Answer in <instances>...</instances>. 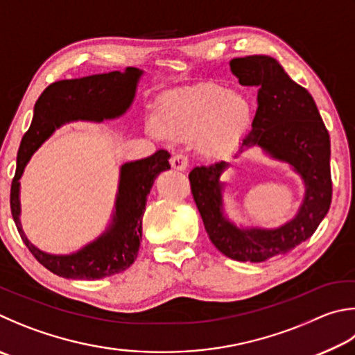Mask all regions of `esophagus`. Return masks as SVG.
Wrapping results in <instances>:
<instances>
[{"instance_id": "esophagus-1", "label": "esophagus", "mask_w": 355, "mask_h": 355, "mask_svg": "<svg viewBox=\"0 0 355 355\" xmlns=\"http://www.w3.org/2000/svg\"><path fill=\"white\" fill-rule=\"evenodd\" d=\"M171 166H172V169H175V171H186L189 166V159H188V157L183 155V153H177V155H173L171 158Z\"/></svg>"}]
</instances>
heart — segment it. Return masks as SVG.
Instances as JSON below:
<instances>
[{
	"label": "heart",
	"instance_id": "1",
	"mask_svg": "<svg viewBox=\"0 0 355 355\" xmlns=\"http://www.w3.org/2000/svg\"><path fill=\"white\" fill-rule=\"evenodd\" d=\"M253 119L254 110L247 96L206 82L164 96L153 113V128L171 141L197 138L203 155L220 157L234 149Z\"/></svg>",
	"mask_w": 355,
	"mask_h": 355
}]
</instances>
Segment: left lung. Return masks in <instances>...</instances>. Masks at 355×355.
I'll use <instances>...</instances> for the list:
<instances>
[{"instance_id": "1", "label": "left lung", "mask_w": 355, "mask_h": 355, "mask_svg": "<svg viewBox=\"0 0 355 355\" xmlns=\"http://www.w3.org/2000/svg\"><path fill=\"white\" fill-rule=\"evenodd\" d=\"M230 67L241 85L259 87L256 116L241 152L261 147L272 158L286 161L304 182V198L292 220L262 230L237 228L223 216L225 161L194 167L189 173L191 192L206 233L220 253L241 262H263L307 241L329 211L331 139L312 96L290 79L273 57H239Z\"/></svg>"}]
</instances>
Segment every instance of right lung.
<instances>
[{
	"mask_svg": "<svg viewBox=\"0 0 355 355\" xmlns=\"http://www.w3.org/2000/svg\"><path fill=\"white\" fill-rule=\"evenodd\" d=\"M143 71L127 68L82 79L51 83L35 102L34 118L21 139L17 155V171L10 186V211L23 242L35 259L49 272L67 279H101L121 273L138 256L143 236V214L147 196L155 178L171 169L169 153L153 155L121 166L119 188L110 227L98 239L73 254H48L34 247L24 236L20 223V178L34 152L55 128L71 121L113 119L124 114L133 102Z\"/></svg>",
	"mask_w": 355,
	"mask_h": 355,
	"instance_id": "1",
	"label": "right lung"
}]
</instances>
